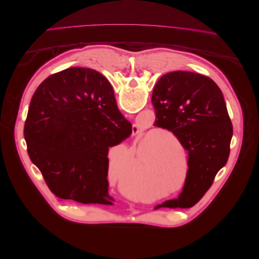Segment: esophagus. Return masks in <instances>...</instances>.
<instances>
[{
	"label": "esophagus",
	"instance_id": "1",
	"mask_svg": "<svg viewBox=\"0 0 259 259\" xmlns=\"http://www.w3.org/2000/svg\"><path fill=\"white\" fill-rule=\"evenodd\" d=\"M132 131H133V134L134 135H138L139 134V127L137 124H133V127H132Z\"/></svg>",
	"mask_w": 259,
	"mask_h": 259
}]
</instances>
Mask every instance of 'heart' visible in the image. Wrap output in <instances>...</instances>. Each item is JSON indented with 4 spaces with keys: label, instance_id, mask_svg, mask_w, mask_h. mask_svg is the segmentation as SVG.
I'll return each mask as SVG.
<instances>
[{
    "label": "heart",
    "instance_id": "heart-1",
    "mask_svg": "<svg viewBox=\"0 0 259 259\" xmlns=\"http://www.w3.org/2000/svg\"><path fill=\"white\" fill-rule=\"evenodd\" d=\"M157 134H167L168 135V133H166V132H163V131H161V132H158ZM141 163V162H140Z\"/></svg>",
    "mask_w": 259,
    "mask_h": 259
}]
</instances>
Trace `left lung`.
Wrapping results in <instances>:
<instances>
[{"instance_id":"obj_1","label":"left lung","mask_w":259,"mask_h":259,"mask_svg":"<svg viewBox=\"0 0 259 259\" xmlns=\"http://www.w3.org/2000/svg\"><path fill=\"white\" fill-rule=\"evenodd\" d=\"M154 125L170 131L189 152L186 183L177 199L159 207H191L211 188L230 155L233 125L223 92L208 77L171 71L155 85Z\"/></svg>"}]
</instances>
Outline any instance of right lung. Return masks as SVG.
I'll use <instances>...</instances> for the list:
<instances>
[{
    "label": "right lung",
    "instance_id": "obj_1",
    "mask_svg": "<svg viewBox=\"0 0 259 259\" xmlns=\"http://www.w3.org/2000/svg\"><path fill=\"white\" fill-rule=\"evenodd\" d=\"M132 134L108 80L95 69L70 67L34 92L24 126L31 162L58 198L113 204L108 149Z\"/></svg>",
    "mask_w": 259,
    "mask_h": 259
}]
</instances>
